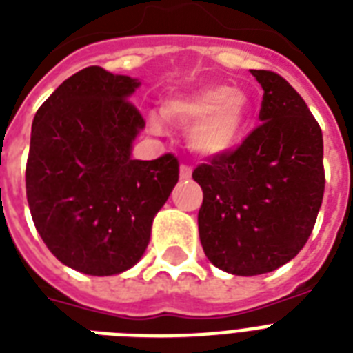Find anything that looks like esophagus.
Instances as JSON below:
<instances>
[{
  "instance_id": "obj_1",
  "label": "esophagus",
  "mask_w": 353,
  "mask_h": 353,
  "mask_svg": "<svg viewBox=\"0 0 353 353\" xmlns=\"http://www.w3.org/2000/svg\"><path fill=\"white\" fill-rule=\"evenodd\" d=\"M190 176H192V166L190 165L179 166V177H181V179H188Z\"/></svg>"
}]
</instances>
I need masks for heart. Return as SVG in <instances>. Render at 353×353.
I'll return each mask as SVG.
<instances>
[{"label": "heart", "mask_w": 353, "mask_h": 353, "mask_svg": "<svg viewBox=\"0 0 353 353\" xmlns=\"http://www.w3.org/2000/svg\"><path fill=\"white\" fill-rule=\"evenodd\" d=\"M161 113L176 124H192L188 132L190 148L216 157L229 154L241 143L251 119V102L241 91L214 84L166 99Z\"/></svg>", "instance_id": "b5f03b06"}]
</instances>
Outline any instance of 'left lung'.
I'll return each instance as SVG.
<instances>
[{
  "label": "left lung",
  "instance_id": "obj_1",
  "mask_svg": "<svg viewBox=\"0 0 353 353\" xmlns=\"http://www.w3.org/2000/svg\"><path fill=\"white\" fill-rule=\"evenodd\" d=\"M251 73L263 90L260 126L192 172L203 190L198 225L205 254L240 276L274 271L299 254L326 181L323 132L306 102L280 74Z\"/></svg>",
  "mask_w": 353,
  "mask_h": 353
}]
</instances>
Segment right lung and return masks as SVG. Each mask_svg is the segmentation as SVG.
<instances>
[{
  "instance_id": "add662e5",
  "label": "right lung",
  "mask_w": 353,
  "mask_h": 353,
  "mask_svg": "<svg viewBox=\"0 0 353 353\" xmlns=\"http://www.w3.org/2000/svg\"><path fill=\"white\" fill-rule=\"evenodd\" d=\"M135 88L91 65L63 80L32 121L25 188L36 231L60 262L93 276L139 262L179 179L174 154L132 159L144 128L130 102Z\"/></svg>"
}]
</instances>
